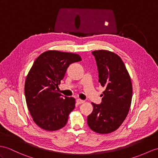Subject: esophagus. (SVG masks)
<instances>
[{"label": "esophagus", "instance_id": "34e87169", "mask_svg": "<svg viewBox=\"0 0 158 158\" xmlns=\"http://www.w3.org/2000/svg\"><path fill=\"white\" fill-rule=\"evenodd\" d=\"M76 102L78 103V105H80V104H83V103L85 102V101H83V100H81V99H80V98H78V99L76 100Z\"/></svg>", "mask_w": 158, "mask_h": 158}]
</instances>
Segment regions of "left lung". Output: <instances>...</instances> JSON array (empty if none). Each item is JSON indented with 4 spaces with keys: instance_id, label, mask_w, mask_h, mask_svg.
Returning a JSON list of instances; mask_svg holds the SVG:
<instances>
[{
    "instance_id": "obj_1",
    "label": "left lung",
    "mask_w": 158,
    "mask_h": 158,
    "mask_svg": "<svg viewBox=\"0 0 158 158\" xmlns=\"http://www.w3.org/2000/svg\"><path fill=\"white\" fill-rule=\"evenodd\" d=\"M97 61L98 82L105 88L100 105L92 102L93 110L87 123L93 131L107 134L117 130L128 114L133 88L123 61L116 53L107 50L92 52Z\"/></svg>"
}]
</instances>
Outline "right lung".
<instances>
[{
    "instance_id": "1",
    "label": "right lung",
    "mask_w": 158,
    "mask_h": 158,
    "mask_svg": "<svg viewBox=\"0 0 158 158\" xmlns=\"http://www.w3.org/2000/svg\"><path fill=\"white\" fill-rule=\"evenodd\" d=\"M78 54L57 50L45 52L35 60L27 76L25 94L33 121L46 131L61 129L75 108V98L67 97L57 89L68 66L81 61Z\"/></svg>"
}]
</instances>
